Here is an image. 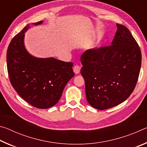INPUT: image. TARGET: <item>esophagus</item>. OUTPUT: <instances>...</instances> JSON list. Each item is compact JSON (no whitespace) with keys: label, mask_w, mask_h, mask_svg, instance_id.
I'll return each mask as SVG.
<instances>
[{"label":"esophagus","mask_w":147,"mask_h":147,"mask_svg":"<svg viewBox=\"0 0 147 147\" xmlns=\"http://www.w3.org/2000/svg\"><path fill=\"white\" fill-rule=\"evenodd\" d=\"M80 69L81 67L79 65H75L73 68V71L75 74H78L80 73Z\"/></svg>","instance_id":"esophagus-1"}]
</instances>
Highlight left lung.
<instances>
[{
  "instance_id": "1",
  "label": "left lung",
  "mask_w": 147,
  "mask_h": 147,
  "mask_svg": "<svg viewBox=\"0 0 147 147\" xmlns=\"http://www.w3.org/2000/svg\"><path fill=\"white\" fill-rule=\"evenodd\" d=\"M111 45L87 50L81 56V74L87 100L99 110L127 99L135 88L141 65V50L126 26L117 24Z\"/></svg>"
}]
</instances>
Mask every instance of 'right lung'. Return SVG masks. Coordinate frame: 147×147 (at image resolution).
I'll return each mask as SVG.
<instances>
[{"label": "right lung", "instance_id": "1", "mask_svg": "<svg viewBox=\"0 0 147 147\" xmlns=\"http://www.w3.org/2000/svg\"><path fill=\"white\" fill-rule=\"evenodd\" d=\"M42 23L41 21L32 24ZM29 28L27 24L8 46L9 78L23 100L37 108H49L59 101L66 84L74 76L73 63L54 58H39L29 54L24 44V33Z\"/></svg>", "mask_w": 147, "mask_h": 147}]
</instances>
